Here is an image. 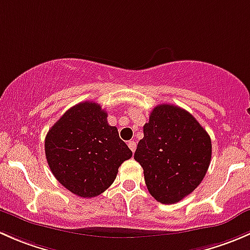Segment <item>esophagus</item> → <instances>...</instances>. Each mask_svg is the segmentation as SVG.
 Masks as SVG:
<instances>
[{
	"mask_svg": "<svg viewBox=\"0 0 250 250\" xmlns=\"http://www.w3.org/2000/svg\"><path fill=\"white\" fill-rule=\"evenodd\" d=\"M128 146H129V148L132 150V152H134L135 148H137V143H135L134 140H130L128 141Z\"/></svg>",
	"mask_w": 250,
	"mask_h": 250,
	"instance_id": "1",
	"label": "esophagus"
}]
</instances>
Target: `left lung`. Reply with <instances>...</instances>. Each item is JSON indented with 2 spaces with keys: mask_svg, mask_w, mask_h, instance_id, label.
Wrapping results in <instances>:
<instances>
[{
  "mask_svg": "<svg viewBox=\"0 0 250 250\" xmlns=\"http://www.w3.org/2000/svg\"><path fill=\"white\" fill-rule=\"evenodd\" d=\"M211 158V140L195 117L181 107L157 105L144 125L134 160L144 169L150 195L173 204L203 180Z\"/></svg>",
  "mask_w": 250,
  "mask_h": 250,
  "instance_id": "8db88e82",
  "label": "left lung"
}]
</instances>
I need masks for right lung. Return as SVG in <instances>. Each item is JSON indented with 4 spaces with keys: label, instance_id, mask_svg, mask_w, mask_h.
Returning <instances> with one entry per match:
<instances>
[{
    "label": "right lung",
    "instance_id": "1",
    "mask_svg": "<svg viewBox=\"0 0 250 250\" xmlns=\"http://www.w3.org/2000/svg\"><path fill=\"white\" fill-rule=\"evenodd\" d=\"M44 151L55 179L84 198L104 192L118 167L132 157L117 128L107 123L106 111L93 102L75 105L55 122L46 135Z\"/></svg>",
    "mask_w": 250,
    "mask_h": 250
}]
</instances>
